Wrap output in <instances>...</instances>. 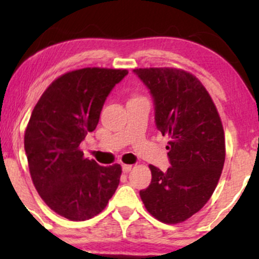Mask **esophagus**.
<instances>
[{"label": "esophagus", "mask_w": 259, "mask_h": 259, "mask_svg": "<svg viewBox=\"0 0 259 259\" xmlns=\"http://www.w3.org/2000/svg\"><path fill=\"white\" fill-rule=\"evenodd\" d=\"M121 169H123L124 173H129V171L133 169V167L130 164H123L121 165Z\"/></svg>", "instance_id": "34e87169"}]
</instances>
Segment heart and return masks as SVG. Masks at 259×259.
<instances>
[{
    "label": "heart",
    "instance_id": "b5f03b06",
    "mask_svg": "<svg viewBox=\"0 0 259 259\" xmlns=\"http://www.w3.org/2000/svg\"><path fill=\"white\" fill-rule=\"evenodd\" d=\"M135 99H140V97H135ZM135 99H133V100H135Z\"/></svg>",
    "mask_w": 259,
    "mask_h": 259
}]
</instances>
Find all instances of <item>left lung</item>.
I'll list each match as a JSON object with an SVG mask.
<instances>
[{"instance_id":"left-lung-1","label":"left lung","mask_w":259,"mask_h":259,"mask_svg":"<svg viewBox=\"0 0 259 259\" xmlns=\"http://www.w3.org/2000/svg\"><path fill=\"white\" fill-rule=\"evenodd\" d=\"M150 90L154 123L169 139L165 171L150 164L152 180L140 191L158 221L175 224L197 213L215 190L225 160L222 120L204 86L175 68L134 69Z\"/></svg>"}]
</instances>
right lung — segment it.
I'll use <instances>...</instances> for the list:
<instances>
[{
    "label": "right lung",
    "mask_w": 259,
    "mask_h": 259,
    "mask_svg": "<svg viewBox=\"0 0 259 259\" xmlns=\"http://www.w3.org/2000/svg\"><path fill=\"white\" fill-rule=\"evenodd\" d=\"M126 69L84 68L56 79L35 106L24 148L32 183L52 210L88 221L105 209L119 185L121 167L85 158L80 144L96 129L107 97Z\"/></svg>",
    "instance_id": "obj_1"
}]
</instances>
